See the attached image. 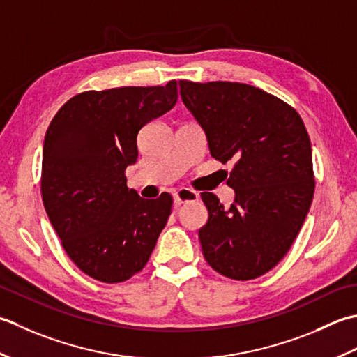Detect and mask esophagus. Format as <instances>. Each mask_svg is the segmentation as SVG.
<instances>
[{"mask_svg": "<svg viewBox=\"0 0 357 357\" xmlns=\"http://www.w3.org/2000/svg\"><path fill=\"white\" fill-rule=\"evenodd\" d=\"M195 200H199V194L191 191V189L181 188L176 194H174V202H176V205H181V203H189Z\"/></svg>", "mask_w": 357, "mask_h": 357, "instance_id": "34e87169", "label": "esophagus"}]
</instances>
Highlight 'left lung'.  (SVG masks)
I'll use <instances>...</instances> for the list:
<instances>
[{"instance_id":"1","label":"left lung","mask_w":357,"mask_h":357,"mask_svg":"<svg viewBox=\"0 0 357 357\" xmlns=\"http://www.w3.org/2000/svg\"><path fill=\"white\" fill-rule=\"evenodd\" d=\"M180 96L205 130L215 160L234 162L225 208L202 192L209 219L199 229L208 264L225 278L250 280L279 264L299 234L314 195L311 142L285 101L245 83L180 79Z\"/></svg>"}]
</instances>
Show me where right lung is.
<instances>
[{
	"mask_svg": "<svg viewBox=\"0 0 357 357\" xmlns=\"http://www.w3.org/2000/svg\"><path fill=\"white\" fill-rule=\"evenodd\" d=\"M177 82L87 91L50 121L43 146L41 195L64 251L105 283L132 278L148 264L171 214L172 197L146 200L126 185L137 135L177 103Z\"/></svg>",
	"mask_w": 357,
	"mask_h": 357,
	"instance_id": "1",
	"label": "right lung"
}]
</instances>
